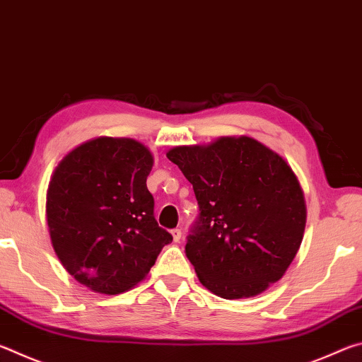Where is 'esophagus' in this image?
Returning a JSON list of instances; mask_svg holds the SVG:
<instances>
[{"mask_svg": "<svg viewBox=\"0 0 362 362\" xmlns=\"http://www.w3.org/2000/svg\"><path fill=\"white\" fill-rule=\"evenodd\" d=\"M170 235H173V238H174V243H179L182 240V230L180 228H174L173 231H170Z\"/></svg>", "mask_w": 362, "mask_h": 362, "instance_id": "obj_1", "label": "esophagus"}]
</instances>
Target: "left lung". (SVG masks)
<instances>
[{
  "label": "left lung",
  "instance_id": "obj_1",
  "mask_svg": "<svg viewBox=\"0 0 362 362\" xmlns=\"http://www.w3.org/2000/svg\"><path fill=\"white\" fill-rule=\"evenodd\" d=\"M168 158L199 206L185 254L201 284L231 300L283 278L306 222L303 192L284 159L249 137L177 146Z\"/></svg>",
  "mask_w": 362,
  "mask_h": 362
}]
</instances>
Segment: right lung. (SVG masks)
<instances>
[{
  "mask_svg": "<svg viewBox=\"0 0 362 362\" xmlns=\"http://www.w3.org/2000/svg\"><path fill=\"white\" fill-rule=\"evenodd\" d=\"M151 153L131 139L100 137L69 153L47 188L54 250L78 283L121 293L140 283L173 235L158 225L146 188Z\"/></svg>",
  "mask_w": 362,
  "mask_h": 362,
  "instance_id": "add662e5",
  "label": "right lung"
}]
</instances>
